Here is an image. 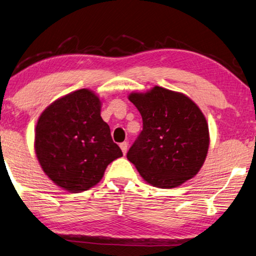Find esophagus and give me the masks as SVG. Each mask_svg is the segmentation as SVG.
<instances>
[{"instance_id":"obj_1","label":"esophagus","mask_w":256,"mask_h":256,"mask_svg":"<svg viewBox=\"0 0 256 256\" xmlns=\"http://www.w3.org/2000/svg\"><path fill=\"white\" fill-rule=\"evenodd\" d=\"M128 146V144L126 142H123V143H120V150H122V152H123V154H124V156L126 154Z\"/></svg>"}]
</instances>
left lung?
Here are the masks:
<instances>
[{
    "label": "left lung",
    "instance_id": "1",
    "mask_svg": "<svg viewBox=\"0 0 256 256\" xmlns=\"http://www.w3.org/2000/svg\"><path fill=\"white\" fill-rule=\"evenodd\" d=\"M128 97L143 120V130L128 159L143 180L170 189L194 178L210 143L207 120L198 105L182 92L160 86Z\"/></svg>",
    "mask_w": 256,
    "mask_h": 256
}]
</instances>
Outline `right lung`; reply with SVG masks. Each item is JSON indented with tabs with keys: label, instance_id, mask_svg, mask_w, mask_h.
<instances>
[{
	"label": "right lung",
	"instance_id": "obj_1",
	"mask_svg": "<svg viewBox=\"0 0 256 256\" xmlns=\"http://www.w3.org/2000/svg\"><path fill=\"white\" fill-rule=\"evenodd\" d=\"M102 100L88 88L69 92L40 114L34 151L44 172L69 192L90 189L123 156L100 116Z\"/></svg>",
	"mask_w": 256,
	"mask_h": 256
}]
</instances>
